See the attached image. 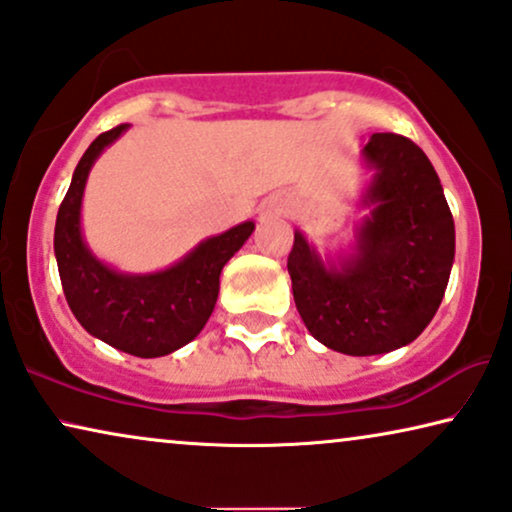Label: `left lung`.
Returning <instances> with one entry per match:
<instances>
[{
    "mask_svg": "<svg viewBox=\"0 0 512 512\" xmlns=\"http://www.w3.org/2000/svg\"><path fill=\"white\" fill-rule=\"evenodd\" d=\"M377 170L358 234V255L327 269L295 231L292 295L309 332L346 356H377L417 339L445 295L454 220L433 163L410 138L374 133L363 149Z\"/></svg>",
    "mask_w": 512,
    "mask_h": 512,
    "instance_id": "8db88e82",
    "label": "left lung"
}]
</instances>
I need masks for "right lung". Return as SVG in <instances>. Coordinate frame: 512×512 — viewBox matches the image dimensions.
Instances as JSON below:
<instances>
[{
	"label": "right lung",
	"instance_id": "1",
	"mask_svg": "<svg viewBox=\"0 0 512 512\" xmlns=\"http://www.w3.org/2000/svg\"><path fill=\"white\" fill-rule=\"evenodd\" d=\"M128 128L121 124L91 142L58 208L53 250L67 304L86 332L138 358L168 356L192 342L208 323L220 292V274L248 241L252 222L208 238L182 262L159 274L126 276L95 260L81 238V196L93 161Z\"/></svg>",
	"mask_w": 512,
	"mask_h": 512
}]
</instances>
